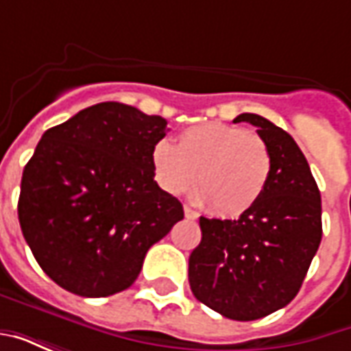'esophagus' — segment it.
<instances>
[{
  "label": "esophagus",
  "mask_w": 351,
  "mask_h": 351,
  "mask_svg": "<svg viewBox=\"0 0 351 351\" xmlns=\"http://www.w3.org/2000/svg\"><path fill=\"white\" fill-rule=\"evenodd\" d=\"M184 216H186L188 220H197L199 213H195V210L190 208V206H184Z\"/></svg>",
  "instance_id": "1"
}]
</instances>
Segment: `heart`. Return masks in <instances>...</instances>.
Listing matches in <instances>:
<instances>
[{
    "label": "heart",
    "mask_w": 351,
    "mask_h": 351,
    "mask_svg": "<svg viewBox=\"0 0 351 351\" xmlns=\"http://www.w3.org/2000/svg\"><path fill=\"white\" fill-rule=\"evenodd\" d=\"M150 160L161 190L182 195L195 180L199 199L220 216L250 210L272 171L271 148L263 137L221 122L184 130L176 146L158 141Z\"/></svg>",
    "instance_id": "1"
}]
</instances>
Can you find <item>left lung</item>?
<instances>
[{
  "instance_id": "8db88e82",
  "label": "left lung",
  "mask_w": 351,
  "mask_h": 351,
  "mask_svg": "<svg viewBox=\"0 0 351 351\" xmlns=\"http://www.w3.org/2000/svg\"><path fill=\"white\" fill-rule=\"evenodd\" d=\"M271 148L263 195L239 220L199 218L201 243L190 256L195 299L237 322L284 308L299 293L322 243V197L293 137L259 114L244 112Z\"/></svg>"
}]
</instances>
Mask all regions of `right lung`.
Masks as SVG:
<instances>
[{"label":"right lung","mask_w":351,"mask_h":351,"mask_svg":"<svg viewBox=\"0 0 351 351\" xmlns=\"http://www.w3.org/2000/svg\"><path fill=\"white\" fill-rule=\"evenodd\" d=\"M165 133V118L114 101L43 133L22 173L19 220L58 286L80 297L128 289L182 220V203L154 180L150 156Z\"/></svg>","instance_id":"right-lung-1"}]
</instances>
